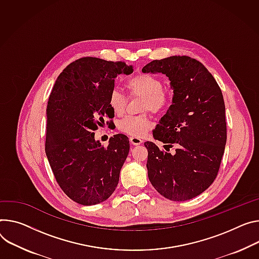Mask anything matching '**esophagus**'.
Wrapping results in <instances>:
<instances>
[{
  "label": "esophagus",
  "mask_w": 259,
  "mask_h": 259,
  "mask_svg": "<svg viewBox=\"0 0 259 259\" xmlns=\"http://www.w3.org/2000/svg\"><path fill=\"white\" fill-rule=\"evenodd\" d=\"M129 140H130V144L133 146H139L144 143L143 139H140L139 137H134V136H131Z\"/></svg>",
  "instance_id": "34e87169"
}]
</instances>
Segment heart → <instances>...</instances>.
<instances>
[{
    "label": "heart",
    "mask_w": 259,
    "mask_h": 259,
    "mask_svg": "<svg viewBox=\"0 0 259 259\" xmlns=\"http://www.w3.org/2000/svg\"><path fill=\"white\" fill-rule=\"evenodd\" d=\"M126 87L131 95L145 98L144 111L150 110L154 113H159L168 106V97L163 91L162 81L152 74H137L127 81ZM126 102L125 96L120 91L113 90L110 93L108 103L115 114L120 115L124 112ZM151 127L152 122L148 115H129L117 123V129L120 132L134 137L144 136Z\"/></svg>",
    "instance_id": "b5f03b06"
}]
</instances>
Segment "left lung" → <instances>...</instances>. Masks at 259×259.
I'll return each instance as SVG.
<instances>
[{
    "instance_id": "obj_1",
    "label": "left lung",
    "mask_w": 259,
    "mask_h": 259,
    "mask_svg": "<svg viewBox=\"0 0 259 259\" xmlns=\"http://www.w3.org/2000/svg\"><path fill=\"white\" fill-rule=\"evenodd\" d=\"M142 71L165 74L174 90L172 104L153 136L166 144L167 151L175 145L176 153L145 143L149 180L167 199H192L215 181L224 154L226 121L221 89L200 62L187 56L152 61Z\"/></svg>"
}]
</instances>
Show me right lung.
<instances>
[{"label": "right lung", "instance_id": "1", "mask_svg": "<svg viewBox=\"0 0 259 259\" xmlns=\"http://www.w3.org/2000/svg\"><path fill=\"white\" fill-rule=\"evenodd\" d=\"M132 72L124 62L81 58L63 70L50 95L45 153L61 189L79 204L106 200L119 183L129 140L115 134L102 147L94 131L111 116L114 78Z\"/></svg>", "mask_w": 259, "mask_h": 259}]
</instances>
